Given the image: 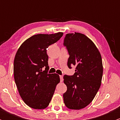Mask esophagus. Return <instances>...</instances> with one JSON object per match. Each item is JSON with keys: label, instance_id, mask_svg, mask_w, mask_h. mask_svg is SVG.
I'll use <instances>...</instances> for the list:
<instances>
[{"label": "esophagus", "instance_id": "1", "mask_svg": "<svg viewBox=\"0 0 120 120\" xmlns=\"http://www.w3.org/2000/svg\"><path fill=\"white\" fill-rule=\"evenodd\" d=\"M60 82H63V75H60Z\"/></svg>", "mask_w": 120, "mask_h": 120}]
</instances>
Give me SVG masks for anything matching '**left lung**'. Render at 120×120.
Listing matches in <instances>:
<instances>
[{"label":"left lung","mask_w":120,"mask_h":120,"mask_svg":"<svg viewBox=\"0 0 120 120\" xmlns=\"http://www.w3.org/2000/svg\"><path fill=\"white\" fill-rule=\"evenodd\" d=\"M69 57L68 67L75 66L73 75H64L67 90L63 94L67 108L81 109L93 101L101 85L103 75L101 56L91 40L83 34H66L64 40Z\"/></svg>","instance_id":"1"}]
</instances>
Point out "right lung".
I'll return each instance as SVG.
<instances>
[{
    "instance_id": "right-lung-1",
    "label": "right lung",
    "mask_w": 120,
    "mask_h": 120,
    "mask_svg": "<svg viewBox=\"0 0 120 120\" xmlns=\"http://www.w3.org/2000/svg\"><path fill=\"white\" fill-rule=\"evenodd\" d=\"M63 35L61 32L34 35L26 40L16 52L13 64L15 83L22 99L31 108L47 107L60 82L58 74L48 73L47 48Z\"/></svg>"
}]
</instances>
